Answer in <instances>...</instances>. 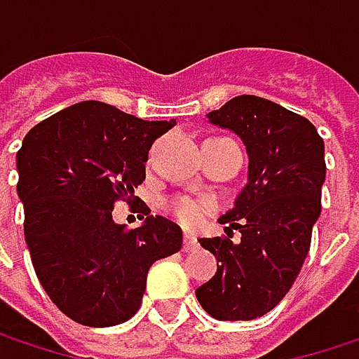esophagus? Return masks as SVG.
Returning a JSON list of instances; mask_svg holds the SVG:
<instances>
[{"mask_svg":"<svg viewBox=\"0 0 359 359\" xmlns=\"http://www.w3.org/2000/svg\"><path fill=\"white\" fill-rule=\"evenodd\" d=\"M184 245H182V250L184 251H193L197 248V241H195V237L191 235V233H184V241H182Z\"/></svg>","mask_w":359,"mask_h":359,"instance_id":"esophagus-1","label":"esophagus"}]
</instances>
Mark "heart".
<instances>
[{
	"label": "heart",
	"instance_id": "obj_1",
	"mask_svg": "<svg viewBox=\"0 0 359 359\" xmlns=\"http://www.w3.org/2000/svg\"><path fill=\"white\" fill-rule=\"evenodd\" d=\"M175 214L179 216V220H182L184 224H199L201 218L205 216V203L193 197H179L172 203Z\"/></svg>",
	"mask_w": 359,
	"mask_h": 359
}]
</instances>
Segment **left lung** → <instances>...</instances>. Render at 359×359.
I'll return each instance as SVG.
<instances>
[{"label":"left lung","mask_w":359,"mask_h":359,"mask_svg":"<svg viewBox=\"0 0 359 359\" xmlns=\"http://www.w3.org/2000/svg\"><path fill=\"white\" fill-rule=\"evenodd\" d=\"M208 122L235 133L250 164L235 205L218 218L241 239H199L218 270L195 295L216 320H253L287 295L310 251L323 210L324 141L308 118L255 95L233 97Z\"/></svg>","instance_id":"obj_1"}]
</instances>
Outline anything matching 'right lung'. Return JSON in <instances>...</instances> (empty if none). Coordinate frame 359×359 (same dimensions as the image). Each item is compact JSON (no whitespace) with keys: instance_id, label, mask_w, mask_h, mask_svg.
Masks as SVG:
<instances>
[{"instance_id":"1","label":"right lung","mask_w":359,"mask_h":359,"mask_svg":"<svg viewBox=\"0 0 359 359\" xmlns=\"http://www.w3.org/2000/svg\"><path fill=\"white\" fill-rule=\"evenodd\" d=\"M177 120H141L81 102L39 122L16 154L25 239L36 278L74 323L114 326L135 316L156 259L177 253L182 231L147 216L124 231L111 210L133 203L151 143Z\"/></svg>"}]
</instances>
